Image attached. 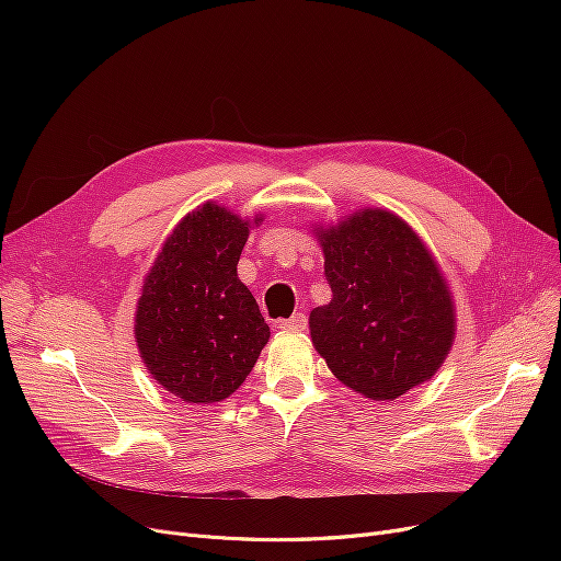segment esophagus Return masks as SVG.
Listing matches in <instances>:
<instances>
[{
	"mask_svg": "<svg viewBox=\"0 0 561 561\" xmlns=\"http://www.w3.org/2000/svg\"><path fill=\"white\" fill-rule=\"evenodd\" d=\"M305 328H307V316L305 313H293L290 318L279 320V330H286V332H300Z\"/></svg>",
	"mask_w": 561,
	"mask_h": 561,
	"instance_id": "obj_1",
	"label": "esophagus"
}]
</instances>
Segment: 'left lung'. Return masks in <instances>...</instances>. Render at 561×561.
Here are the masks:
<instances>
[{"mask_svg":"<svg viewBox=\"0 0 561 561\" xmlns=\"http://www.w3.org/2000/svg\"><path fill=\"white\" fill-rule=\"evenodd\" d=\"M332 302L309 316L311 341L345 387L396 400L430 379L455 339L448 286L398 216L364 209L320 231Z\"/></svg>","mask_w":561,"mask_h":561,"instance_id":"left-lung-1","label":"left lung"}]
</instances>
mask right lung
Segmentation results:
<instances>
[{"mask_svg":"<svg viewBox=\"0 0 561 561\" xmlns=\"http://www.w3.org/2000/svg\"><path fill=\"white\" fill-rule=\"evenodd\" d=\"M248 233V220L204 204L176 225L145 279L138 350L159 385L186 402L231 396L271 339L256 300L236 275Z\"/></svg>","mask_w":561,"mask_h":561,"instance_id":"right-lung-1","label":"right lung"}]
</instances>
